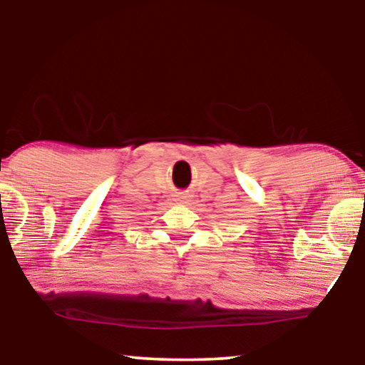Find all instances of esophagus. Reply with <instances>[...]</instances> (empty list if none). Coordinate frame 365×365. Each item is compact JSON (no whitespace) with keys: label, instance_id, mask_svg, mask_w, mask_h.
<instances>
[{"label":"esophagus","instance_id":"34e87169","mask_svg":"<svg viewBox=\"0 0 365 365\" xmlns=\"http://www.w3.org/2000/svg\"><path fill=\"white\" fill-rule=\"evenodd\" d=\"M189 199H191V196H189L187 192H179V194H178V199H176V201L186 204V202L189 201Z\"/></svg>","mask_w":365,"mask_h":365}]
</instances>
